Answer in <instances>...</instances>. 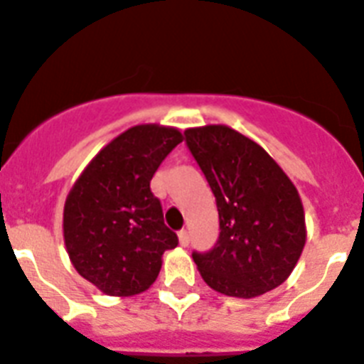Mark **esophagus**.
<instances>
[{
    "mask_svg": "<svg viewBox=\"0 0 364 364\" xmlns=\"http://www.w3.org/2000/svg\"><path fill=\"white\" fill-rule=\"evenodd\" d=\"M177 237H179V245H181V247H188V243H191V235H188L187 230H181V232L177 233Z\"/></svg>",
    "mask_w": 364,
    "mask_h": 364,
    "instance_id": "1",
    "label": "esophagus"
}]
</instances>
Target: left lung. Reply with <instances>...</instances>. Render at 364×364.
I'll use <instances>...</instances> for the list:
<instances>
[{
	"label": "left lung",
	"mask_w": 364,
	"mask_h": 364,
	"mask_svg": "<svg viewBox=\"0 0 364 364\" xmlns=\"http://www.w3.org/2000/svg\"><path fill=\"white\" fill-rule=\"evenodd\" d=\"M218 209L217 245L192 252L205 284L252 299L288 279L305 249L299 192L264 147L226 125L185 131Z\"/></svg>",
	"instance_id": "8db88e82"
}]
</instances>
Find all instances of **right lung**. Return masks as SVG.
<instances>
[{"label": "right lung", "mask_w": 364, "mask_h": 364, "mask_svg": "<svg viewBox=\"0 0 364 364\" xmlns=\"http://www.w3.org/2000/svg\"><path fill=\"white\" fill-rule=\"evenodd\" d=\"M183 134L173 127L136 125L97 153L63 209V239L75 269L102 294H141L177 247L149 183Z\"/></svg>", "instance_id": "right-lung-1"}]
</instances>
